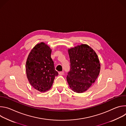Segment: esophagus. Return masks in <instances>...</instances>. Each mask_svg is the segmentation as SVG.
<instances>
[{"instance_id": "34e87169", "label": "esophagus", "mask_w": 126, "mask_h": 126, "mask_svg": "<svg viewBox=\"0 0 126 126\" xmlns=\"http://www.w3.org/2000/svg\"><path fill=\"white\" fill-rule=\"evenodd\" d=\"M59 74L60 75H63L64 74V72L63 71H61L59 72Z\"/></svg>"}]
</instances>
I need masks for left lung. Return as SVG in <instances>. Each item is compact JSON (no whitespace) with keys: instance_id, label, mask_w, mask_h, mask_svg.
<instances>
[{"instance_id":"obj_1","label":"left lung","mask_w":126,"mask_h":126,"mask_svg":"<svg viewBox=\"0 0 126 126\" xmlns=\"http://www.w3.org/2000/svg\"><path fill=\"white\" fill-rule=\"evenodd\" d=\"M70 70L67 76L70 88L78 93L86 91L97 79L100 63L95 51L87 44L68 49Z\"/></svg>"}]
</instances>
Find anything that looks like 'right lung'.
<instances>
[{
	"instance_id": "add662e5",
	"label": "right lung",
	"mask_w": 126,
	"mask_h": 126,
	"mask_svg": "<svg viewBox=\"0 0 126 126\" xmlns=\"http://www.w3.org/2000/svg\"><path fill=\"white\" fill-rule=\"evenodd\" d=\"M51 51L47 44L41 42L34 47L27 59L26 72L28 81L41 92L49 90L58 75L51 57Z\"/></svg>"
}]
</instances>
